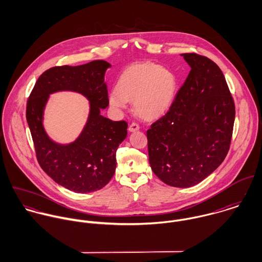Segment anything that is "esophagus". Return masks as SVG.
<instances>
[{
    "label": "esophagus",
    "instance_id": "esophagus-1",
    "mask_svg": "<svg viewBox=\"0 0 262 262\" xmlns=\"http://www.w3.org/2000/svg\"><path fill=\"white\" fill-rule=\"evenodd\" d=\"M139 125L136 124V123H131L130 126H129V131L130 132H135V131H138L139 130Z\"/></svg>",
    "mask_w": 262,
    "mask_h": 262
}]
</instances>
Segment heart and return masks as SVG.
Returning a JSON list of instances; mask_svg holds the SVG:
<instances>
[{
	"label": "heart",
	"instance_id": "obj_1",
	"mask_svg": "<svg viewBox=\"0 0 262 262\" xmlns=\"http://www.w3.org/2000/svg\"><path fill=\"white\" fill-rule=\"evenodd\" d=\"M179 81L176 74L151 62L136 63L125 69L109 94V104L120 111L133 101L135 112L147 120H155L172 107Z\"/></svg>",
	"mask_w": 262,
	"mask_h": 262
}]
</instances>
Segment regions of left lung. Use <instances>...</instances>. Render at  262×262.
<instances>
[{
	"instance_id": "1",
	"label": "left lung",
	"mask_w": 262,
	"mask_h": 262,
	"mask_svg": "<svg viewBox=\"0 0 262 262\" xmlns=\"http://www.w3.org/2000/svg\"><path fill=\"white\" fill-rule=\"evenodd\" d=\"M190 72L169 111L147 130L152 171L176 187L198 185L215 171L229 151L235 105L220 68L184 53Z\"/></svg>"
}]
</instances>
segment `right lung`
Masks as SVG:
<instances>
[{"label":"right lung","instance_id":"1","mask_svg":"<svg viewBox=\"0 0 262 262\" xmlns=\"http://www.w3.org/2000/svg\"><path fill=\"white\" fill-rule=\"evenodd\" d=\"M110 67L105 60H94L77 67L51 68L39 76L27 102L26 119L41 168L56 184L75 192L96 191L111 181L116 151L127 137L125 121L101 115V109L109 106L105 74ZM57 91L78 92L90 104L86 125L68 145L53 142L42 125L49 96Z\"/></svg>","mask_w":262,"mask_h":262}]
</instances>
